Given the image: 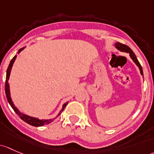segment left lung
<instances>
[{
	"label": "left lung",
	"mask_w": 154,
	"mask_h": 154,
	"mask_svg": "<svg viewBox=\"0 0 154 154\" xmlns=\"http://www.w3.org/2000/svg\"><path fill=\"white\" fill-rule=\"evenodd\" d=\"M114 46H115V47L117 48L119 51H122V52L129 53V55H130L131 58L132 60L134 61V63L138 66L139 69H140V74H141V75L143 77V71H142V68L141 65H140V62L138 61V60H137V56H136L135 54L134 53V51H133L131 49V48H129L128 46L122 44V43H119V42L116 43L115 44H114Z\"/></svg>",
	"instance_id": "obj_1"
}]
</instances>
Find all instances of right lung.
Segmentation results:
<instances>
[{
    "label": "right lung",
    "mask_w": 154,
    "mask_h": 154,
    "mask_svg": "<svg viewBox=\"0 0 154 154\" xmlns=\"http://www.w3.org/2000/svg\"><path fill=\"white\" fill-rule=\"evenodd\" d=\"M26 47H23L21 48H20V49L18 50V51H17V54H20V51H23V50ZM16 58H17V54H16V55L12 58V60L10 61V63H9V67H8L7 71H6V83H5V92H6V98H7V100H8V102H9V105H10L11 107H12V109L14 110V112H15L16 114H17V115L20 116V117L24 121V122H26V123L31 125L35 126V127H39V126H43V125H44L50 123V122H51L52 121H54L55 118L58 117V116L60 115L61 113H62V111H63L64 108H66V106H67V104H68V103H69V102H66V103H65L63 105V107H62V109H61V111H60L59 114L57 115L56 117L53 118V119H38V118H37V117H33V116H29V115H27V114H23V113L20 112V111H19L18 108H17V107L14 106V103L12 102V97H11L10 89H9V82H8V81H9V76H10L11 70H12V66H13V64H14V60H16Z\"/></svg>",
    "instance_id": "1"
}]
</instances>
